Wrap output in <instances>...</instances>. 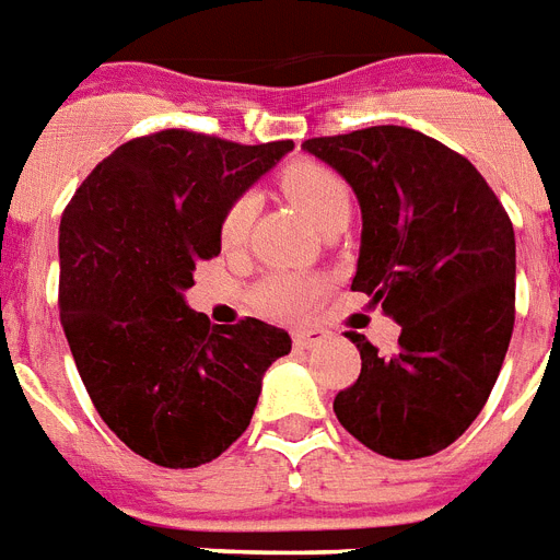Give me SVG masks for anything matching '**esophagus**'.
I'll list each match as a JSON object with an SVG mask.
<instances>
[{
	"instance_id": "34e87169",
	"label": "esophagus",
	"mask_w": 560,
	"mask_h": 560,
	"mask_svg": "<svg viewBox=\"0 0 560 560\" xmlns=\"http://www.w3.org/2000/svg\"><path fill=\"white\" fill-rule=\"evenodd\" d=\"M326 340H329V335L323 329H298L291 335L294 349H314V346H323Z\"/></svg>"
}]
</instances>
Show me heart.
<instances>
[{
  "instance_id": "b5f03b06",
  "label": "heart",
  "mask_w": 560,
  "mask_h": 560,
  "mask_svg": "<svg viewBox=\"0 0 560 560\" xmlns=\"http://www.w3.org/2000/svg\"><path fill=\"white\" fill-rule=\"evenodd\" d=\"M283 188L320 229L329 223L331 217L352 211V191L346 186V179L337 171H331L329 165L308 163V160L289 165L283 171ZM254 211H257V200L248 191L237 194L225 206L223 217H220V243L225 248H237L246 243ZM320 277L303 275V271H275V275H266L260 283L254 285L252 303L254 308H260L269 317L289 320V317H300L306 312L314 300L320 298Z\"/></svg>"
}]
</instances>
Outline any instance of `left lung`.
I'll list each match as a JSON object with an SVG mask.
<instances>
[{"instance_id": "obj_1", "label": "left lung", "mask_w": 560, "mask_h": 560, "mask_svg": "<svg viewBox=\"0 0 560 560\" xmlns=\"http://www.w3.org/2000/svg\"><path fill=\"white\" fill-rule=\"evenodd\" d=\"M363 211L352 289L400 323L397 349L366 335L360 374L337 392L349 435L395 460L435 455L480 415L515 326V231L466 156L404 125L312 137Z\"/></svg>"}]
</instances>
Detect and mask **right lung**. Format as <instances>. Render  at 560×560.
Returning <instances> with one entry per match:
<instances>
[{"label":"right lung","instance_id":"obj_1","mask_svg":"<svg viewBox=\"0 0 560 560\" xmlns=\"http://www.w3.org/2000/svg\"><path fill=\"white\" fill-rule=\"evenodd\" d=\"M165 128L119 145L59 223V314L91 404L131 452L165 469L223 455L252 423L289 331L214 326L183 291L220 254V217L291 151Z\"/></svg>","mask_w":560,"mask_h":560}]
</instances>
